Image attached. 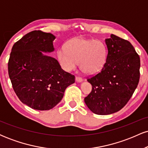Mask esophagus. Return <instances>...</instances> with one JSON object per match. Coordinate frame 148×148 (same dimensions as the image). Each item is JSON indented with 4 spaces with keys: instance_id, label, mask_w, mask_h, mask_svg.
Listing matches in <instances>:
<instances>
[{
    "instance_id": "34e87169",
    "label": "esophagus",
    "mask_w": 148,
    "mask_h": 148,
    "mask_svg": "<svg viewBox=\"0 0 148 148\" xmlns=\"http://www.w3.org/2000/svg\"><path fill=\"white\" fill-rule=\"evenodd\" d=\"M76 82H82L83 79L81 77H79V76H76Z\"/></svg>"
}]
</instances>
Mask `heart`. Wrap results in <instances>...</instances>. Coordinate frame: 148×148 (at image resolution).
Masks as SVG:
<instances>
[{"label": "heart", "instance_id": "b5f03b06", "mask_svg": "<svg viewBox=\"0 0 148 148\" xmlns=\"http://www.w3.org/2000/svg\"><path fill=\"white\" fill-rule=\"evenodd\" d=\"M58 58L66 71H72L80 64L85 74H93L99 72L106 60L107 50L99 40L85 38H74L60 48L57 53Z\"/></svg>", "mask_w": 148, "mask_h": 148}]
</instances>
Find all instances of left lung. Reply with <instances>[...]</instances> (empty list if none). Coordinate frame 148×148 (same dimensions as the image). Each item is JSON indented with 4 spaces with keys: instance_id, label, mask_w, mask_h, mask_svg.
<instances>
[{
    "instance_id": "8db88e82",
    "label": "left lung",
    "mask_w": 148,
    "mask_h": 148,
    "mask_svg": "<svg viewBox=\"0 0 148 148\" xmlns=\"http://www.w3.org/2000/svg\"><path fill=\"white\" fill-rule=\"evenodd\" d=\"M108 53L101 70L88 79L92 91L84 101L97 115L120 111L132 97L140 79V57L132 44L115 35L106 39Z\"/></svg>"
}]
</instances>
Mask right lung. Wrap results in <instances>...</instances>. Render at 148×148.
Instances as JSON below:
<instances>
[{"label": "right lung", "mask_w": 148, "mask_h": 148, "mask_svg": "<svg viewBox=\"0 0 148 148\" xmlns=\"http://www.w3.org/2000/svg\"><path fill=\"white\" fill-rule=\"evenodd\" d=\"M55 39L51 33L34 30L15 42L10 53L8 74L13 89L33 109H51L75 82V76L61 68L56 59L42 53L53 51Z\"/></svg>", "instance_id": "obj_1"}]
</instances>
